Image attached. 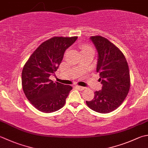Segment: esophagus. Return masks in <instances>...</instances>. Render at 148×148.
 Listing matches in <instances>:
<instances>
[{"label":"esophagus","mask_w":148,"mask_h":148,"mask_svg":"<svg viewBox=\"0 0 148 148\" xmlns=\"http://www.w3.org/2000/svg\"><path fill=\"white\" fill-rule=\"evenodd\" d=\"M76 87L79 89V90H85L86 89V87H83V86H76Z\"/></svg>","instance_id":"34e87169"}]
</instances>
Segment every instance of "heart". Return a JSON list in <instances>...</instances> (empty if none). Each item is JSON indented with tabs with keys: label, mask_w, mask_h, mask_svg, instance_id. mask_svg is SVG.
<instances>
[{
	"label": "heart",
	"mask_w": 148,
	"mask_h": 148,
	"mask_svg": "<svg viewBox=\"0 0 148 148\" xmlns=\"http://www.w3.org/2000/svg\"><path fill=\"white\" fill-rule=\"evenodd\" d=\"M81 48L82 49V51L88 50V49H92V48L90 47V46L86 44H83L82 46H81Z\"/></svg>",
	"instance_id": "1"
}]
</instances>
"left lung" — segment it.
<instances>
[{
	"label": "left lung",
	"mask_w": 148,
	"mask_h": 148,
	"mask_svg": "<svg viewBox=\"0 0 148 148\" xmlns=\"http://www.w3.org/2000/svg\"><path fill=\"white\" fill-rule=\"evenodd\" d=\"M90 39L98 52L96 71L103 87L86 103L92 110L107 114L119 107L128 94L131 85L129 67L122 51L108 39L99 35Z\"/></svg>",
	"instance_id": "obj_1"
}]
</instances>
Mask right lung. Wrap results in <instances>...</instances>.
<instances>
[{
	"label": "right lung",
	"instance_id": "obj_1",
	"mask_svg": "<svg viewBox=\"0 0 148 148\" xmlns=\"http://www.w3.org/2000/svg\"><path fill=\"white\" fill-rule=\"evenodd\" d=\"M77 36L51 38L39 45L26 62L22 72V85L26 97L43 113L58 111L65 105L72 87L49 79L57 71L66 49Z\"/></svg>",
	"mask_w": 148,
	"mask_h": 148
}]
</instances>
